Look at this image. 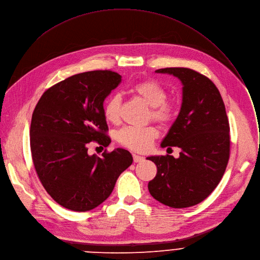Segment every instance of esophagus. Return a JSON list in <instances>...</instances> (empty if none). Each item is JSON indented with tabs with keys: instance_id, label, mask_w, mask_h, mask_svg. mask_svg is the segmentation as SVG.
Returning <instances> with one entry per match:
<instances>
[{
	"instance_id": "34e87169",
	"label": "esophagus",
	"mask_w": 260,
	"mask_h": 260,
	"mask_svg": "<svg viewBox=\"0 0 260 260\" xmlns=\"http://www.w3.org/2000/svg\"><path fill=\"white\" fill-rule=\"evenodd\" d=\"M133 158H134L135 162H140V161H143L145 157L141 156V155H138V154H133Z\"/></svg>"
}]
</instances>
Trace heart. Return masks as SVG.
<instances>
[{
    "mask_svg": "<svg viewBox=\"0 0 260 260\" xmlns=\"http://www.w3.org/2000/svg\"><path fill=\"white\" fill-rule=\"evenodd\" d=\"M129 91L143 100L150 106L149 116L161 125H169L176 117V106L167 101V89L154 80H143L135 83L129 87ZM104 116L111 123L120 120L121 96L119 94H112L104 104ZM158 132L155 126L145 127L125 126L117 133V140L122 146L135 150H147L153 141L157 138Z\"/></svg>",
    "mask_w": 260,
    "mask_h": 260,
    "instance_id": "1",
    "label": "heart"
}]
</instances>
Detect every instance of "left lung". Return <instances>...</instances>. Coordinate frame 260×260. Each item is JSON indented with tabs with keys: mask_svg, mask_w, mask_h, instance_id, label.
<instances>
[{
	"mask_svg": "<svg viewBox=\"0 0 260 260\" xmlns=\"http://www.w3.org/2000/svg\"><path fill=\"white\" fill-rule=\"evenodd\" d=\"M155 73L173 75L183 85L179 115L160 144L181 151L178 158L169 154L147 157L157 168L148 190L165 205L190 207L211 194L226 170L230 127L225 105L216 85L196 70L167 67Z\"/></svg>",
	"mask_w": 260,
	"mask_h": 260,
	"instance_id": "obj_1",
	"label": "left lung"
}]
</instances>
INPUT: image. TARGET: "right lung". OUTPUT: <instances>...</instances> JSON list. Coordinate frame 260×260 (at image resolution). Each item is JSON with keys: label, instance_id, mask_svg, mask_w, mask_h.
I'll return each instance as SVG.
<instances>
[{"label": "right lung", "instance_id": "obj_1", "mask_svg": "<svg viewBox=\"0 0 260 260\" xmlns=\"http://www.w3.org/2000/svg\"><path fill=\"white\" fill-rule=\"evenodd\" d=\"M121 82L111 70L69 77L46 90L38 101L30 127L34 167L45 191L61 206L87 211L103 203L127 169L129 151L107 149L88 154V144L111 143L104 101Z\"/></svg>", "mask_w": 260, "mask_h": 260}]
</instances>
